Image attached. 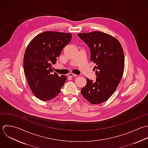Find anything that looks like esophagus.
Instances as JSON below:
<instances>
[{"instance_id": "esophagus-1", "label": "esophagus", "mask_w": 148, "mask_h": 148, "mask_svg": "<svg viewBox=\"0 0 148 148\" xmlns=\"http://www.w3.org/2000/svg\"><path fill=\"white\" fill-rule=\"evenodd\" d=\"M68 76H69V77H76L77 76V75L74 74H73V73H69V74H68Z\"/></svg>"}]
</instances>
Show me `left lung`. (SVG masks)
Segmentation results:
<instances>
[{
    "instance_id": "left-lung-1",
    "label": "left lung",
    "mask_w": 148,
    "mask_h": 148,
    "mask_svg": "<svg viewBox=\"0 0 148 148\" xmlns=\"http://www.w3.org/2000/svg\"><path fill=\"white\" fill-rule=\"evenodd\" d=\"M89 46L90 60L96 64V78H86L81 95L90 103L99 104L107 101L118 88L125 69L123 49L120 42L112 36L100 31L78 33Z\"/></svg>"
}]
</instances>
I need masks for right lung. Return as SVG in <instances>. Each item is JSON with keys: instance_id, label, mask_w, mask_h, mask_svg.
Listing matches in <instances>:
<instances>
[{"instance_id": "add662e5", "label": "right lung", "mask_w": 148, "mask_h": 148, "mask_svg": "<svg viewBox=\"0 0 148 148\" xmlns=\"http://www.w3.org/2000/svg\"><path fill=\"white\" fill-rule=\"evenodd\" d=\"M71 37V33L46 31L28 44L23 56V70L32 92L38 99L48 101L59 94L67 77L53 73L52 65Z\"/></svg>"}]
</instances>
